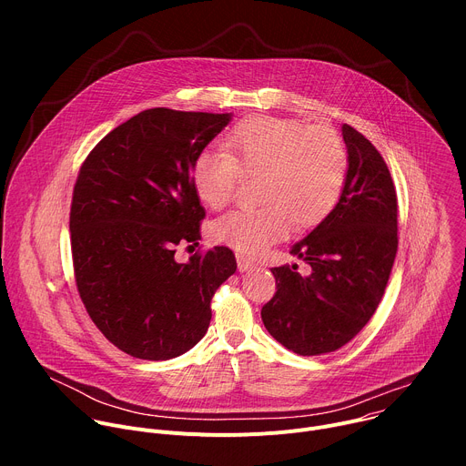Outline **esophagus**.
Returning a JSON list of instances; mask_svg holds the SVG:
<instances>
[{
	"label": "esophagus",
	"instance_id": "obj_1",
	"mask_svg": "<svg viewBox=\"0 0 466 466\" xmlns=\"http://www.w3.org/2000/svg\"><path fill=\"white\" fill-rule=\"evenodd\" d=\"M236 259H238V269L241 273H247V271H252L256 268V263L252 259H248L247 256L243 254H236Z\"/></svg>",
	"mask_w": 466,
	"mask_h": 466
}]
</instances>
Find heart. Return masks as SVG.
Here are the masks:
<instances>
[{"mask_svg":"<svg viewBox=\"0 0 466 466\" xmlns=\"http://www.w3.org/2000/svg\"><path fill=\"white\" fill-rule=\"evenodd\" d=\"M241 173L263 175L265 205L218 218L210 234L243 254H259L284 239L293 223L311 228L336 208L347 184L349 153L334 128L256 116L228 132L225 149H203L191 164L195 193L214 210L232 201Z\"/></svg>","mask_w":466,"mask_h":466,"instance_id":"obj_1","label":"heart"}]
</instances>
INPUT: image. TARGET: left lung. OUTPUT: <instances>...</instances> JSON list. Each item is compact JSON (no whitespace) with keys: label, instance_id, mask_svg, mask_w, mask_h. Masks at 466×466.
Wrapping results in <instances>:
<instances>
[{"label":"left lung","instance_id":"1","mask_svg":"<svg viewBox=\"0 0 466 466\" xmlns=\"http://www.w3.org/2000/svg\"><path fill=\"white\" fill-rule=\"evenodd\" d=\"M349 175L343 195L291 254L309 265L273 268L275 297L261 308L269 334L300 356L334 352L374 315L398 248V203L378 149L343 125Z\"/></svg>","mask_w":466,"mask_h":466}]
</instances>
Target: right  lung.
I'll return each instance as SVG.
<instances>
[{
    "instance_id": "right-lung-1",
    "label": "right lung",
    "mask_w": 466,
    "mask_h": 466,
    "mask_svg": "<svg viewBox=\"0 0 466 466\" xmlns=\"http://www.w3.org/2000/svg\"><path fill=\"white\" fill-rule=\"evenodd\" d=\"M230 114L149 108L121 123L83 162L70 210L77 291L125 354L162 361L207 334L218 288L236 271L228 247L175 259L201 239L205 208L191 164Z\"/></svg>"
}]
</instances>
